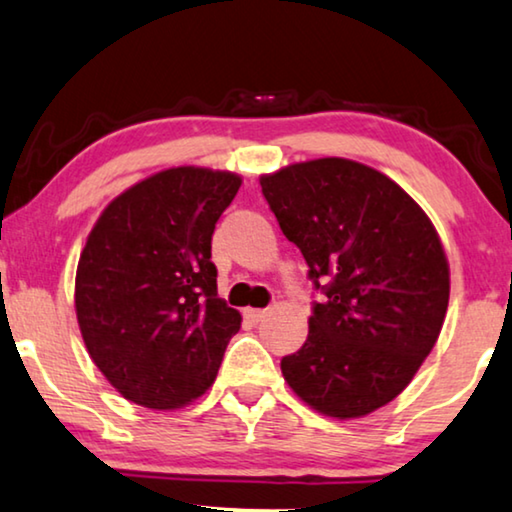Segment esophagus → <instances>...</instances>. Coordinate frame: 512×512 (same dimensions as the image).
Masks as SVG:
<instances>
[{
  "instance_id": "1",
  "label": "esophagus",
  "mask_w": 512,
  "mask_h": 512,
  "mask_svg": "<svg viewBox=\"0 0 512 512\" xmlns=\"http://www.w3.org/2000/svg\"><path fill=\"white\" fill-rule=\"evenodd\" d=\"M244 316H247L249 321L258 323V321H263L265 316H268V309H247V311H244Z\"/></svg>"
}]
</instances>
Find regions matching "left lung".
<instances>
[{
  "label": "left lung",
  "instance_id": "1",
  "mask_svg": "<svg viewBox=\"0 0 512 512\" xmlns=\"http://www.w3.org/2000/svg\"><path fill=\"white\" fill-rule=\"evenodd\" d=\"M281 231L325 298L281 374L311 409L362 418L392 402L441 335L450 268L425 210L388 175L323 157L261 175Z\"/></svg>",
  "mask_w": 512,
  "mask_h": 512
}]
</instances>
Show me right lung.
<instances>
[{
    "mask_svg": "<svg viewBox=\"0 0 512 512\" xmlns=\"http://www.w3.org/2000/svg\"><path fill=\"white\" fill-rule=\"evenodd\" d=\"M231 170H159L106 205L76 270V316L94 365L129 402L182 409L205 395L242 316L217 295L214 224Z\"/></svg>",
    "mask_w": 512,
    "mask_h": 512,
    "instance_id": "1",
    "label": "right lung"
}]
</instances>
